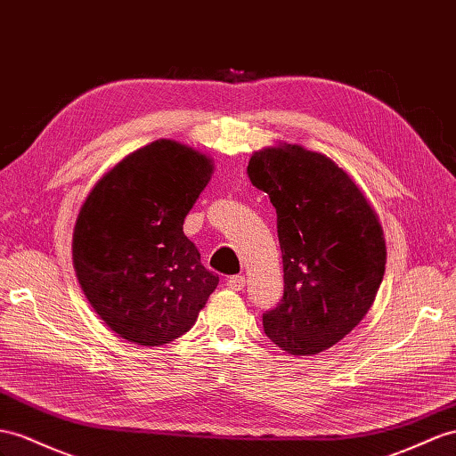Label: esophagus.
Returning a JSON list of instances; mask_svg holds the SVG:
<instances>
[{
  "instance_id": "esophagus-1",
  "label": "esophagus",
  "mask_w": 456,
  "mask_h": 456,
  "mask_svg": "<svg viewBox=\"0 0 456 456\" xmlns=\"http://www.w3.org/2000/svg\"><path fill=\"white\" fill-rule=\"evenodd\" d=\"M225 285H227V289H231V290H242L244 285H247V279H244L242 275H232V277L227 279Z\"/></svg>"
}]
</instances>
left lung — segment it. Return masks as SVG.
<instances>
[{
	"instance_id": "left-lung-1",
	"label": "left lung",
	"mask_w": 456,
	"mask_h": 456,
	"mask_svg": "<svg viewBox=\"0 0 456 456\" xmlns=\"http://www.w3.org/2000/svg\"><path fill=\"white\" fill-rule=\"evenodd\" d=\"M247 173L270 194L283 254V300L264 314L265 335L293 356L323 353L376 300L387 262L379 217L322 151L279 142L254 151Z\"/></svg>"
}]
</instances>
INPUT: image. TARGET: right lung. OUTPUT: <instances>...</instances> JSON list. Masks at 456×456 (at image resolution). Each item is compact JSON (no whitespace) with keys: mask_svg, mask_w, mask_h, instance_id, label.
<instances>
[{"mask_svg":"<svg viewBox=\"0 0 456 456\" xmlns=\"http://www.w3.org/2000/svg\"><path fill=\"white\" fill-rule=\"evenodd\" d=\"M214 159L171 138L125 156L85 198L73 265L90 306L121 339L159 346L189 331L219 277L183 224Z\"/></svg>","mask_w":456,"mask_h":456,"instance_id":"add662e5","label":"right lung"}]
</instances>
